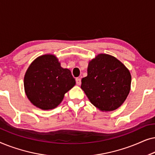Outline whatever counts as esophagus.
Here are the masks:
<instances>
[{"label": "esophagus", "mask_w": 155, "mask_h": 155, "mask_svg": "<svg viewBox=\"0 0 155 155\" xmlns=\"http://www.w3.org/2000/svg\"><path fill=\"white\" fill-rule=\"evenodd\" d=\"M75 82L78 85H80V84H81V79H80V78H76Z\"/></svg>", "instance_id": "obj_1"}]
</instances>
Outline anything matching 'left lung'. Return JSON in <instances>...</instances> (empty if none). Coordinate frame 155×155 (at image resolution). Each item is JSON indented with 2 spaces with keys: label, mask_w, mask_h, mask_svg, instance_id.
Masks as SVG:
<instances>
[{
  "label": "left lung",
  "mask_w": 155,
  "mask_h": 155,
  "mask_svg": "<svg viewBox=\"0 0 155 155\" xmlns=\"http://www.w3.org/2000/svg\"><path fill=\"white\" fill-rule=\"evenodd\" d=\"M81 88L90 102L103 111L121 106L130 92V73L115 57L99 54L90 61L87 76L81 80Z\"/></svg>",
  "instance_id": "1"
}]
</instances>
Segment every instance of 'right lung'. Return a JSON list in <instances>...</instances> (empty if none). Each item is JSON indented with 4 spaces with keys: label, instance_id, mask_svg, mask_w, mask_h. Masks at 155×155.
Segmentation results:
<instances>
[{
    "label": "right lung",
    "instance_id": "1",
    "mask_svg": "<svg viewBox=\"0 0 155 155\" xmlns=\"http://www.w3.org/2000/svg\"><path fill=\"white\" fill-rule=\"evenodd\" d=\"M75 84L71 72L61 68L56 56L50 54L34 61L24 78L25 93L29 101L44 110L56 108Z\"/></svg>",
    "mask_w": 155,
    "mask_h": 155
}]
</instances>
